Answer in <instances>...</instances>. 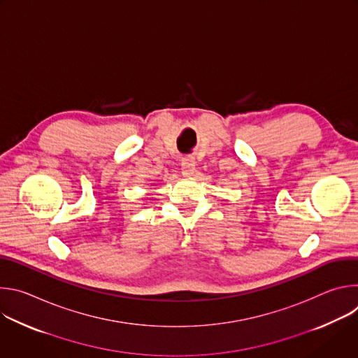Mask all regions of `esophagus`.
<instances>
[{"label": "esophagus", "instance_id": "obj_1", "mask_svg": "<svg viewBox=\"0 0 358 358\" xmlns=\"http://www.w3.org/2000/svg\"><path fill=\"white\" fill-rule=\"evenodd\" d=\"M194 171H195V162H194V159H191V157L184 159L181 162V173H182V176L189 177V176L194 174Z\"/></svg>", "mask_w": 358, "mask_h": 358}]
</instances>
